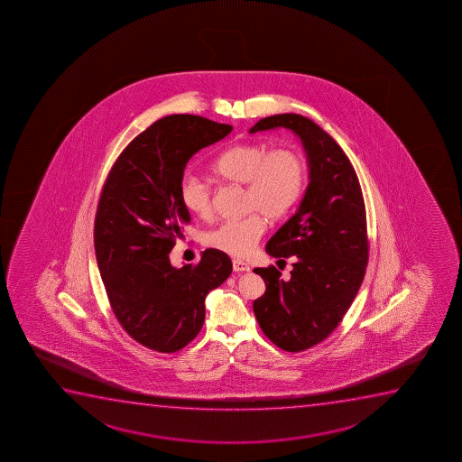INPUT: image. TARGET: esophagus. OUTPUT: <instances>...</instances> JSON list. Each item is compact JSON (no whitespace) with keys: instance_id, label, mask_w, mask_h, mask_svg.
<instances>
[{"instance_id":"1","label":"esophagus","mask_w":462,"mask_h":462,"mask_svg":"<svg viewBox=\"0 0 462 462\" xmlns=\"http://www.w3.org/2000/svg\"><path fill=\"white\" fill-rule=\"evenodd\" d=\"M232 264H234L235 272H249L250 271L249 264H247V263H245V261L234 260V261H232Z\"/></svg>"}]
</instances>
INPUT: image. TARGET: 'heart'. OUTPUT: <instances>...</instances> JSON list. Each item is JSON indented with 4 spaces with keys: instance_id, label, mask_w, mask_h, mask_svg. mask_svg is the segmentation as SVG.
<instances>
[{
    "instance_id": "obj_1",
    "label": "heart",
    "mask_w": 462,
    "mask_h": 462,
    "mask_svg": "<svg viewBox=\"0 0 462 462\" xmlns=\"http://www.w3.org/2000/svg\"><path fill=\"white\" fill-rule=\"evenodd\" d=\"M217 178L245 185V210L239 219H228L206 234V245L234 256H245L264 232V217L271 221L288 215L303 193L306 167L291 148L264 143H238L221 152L212 163ZM180 201L198 217L212 215V187L198 174L180 182Z\"/></svg>"
}]
</instances>
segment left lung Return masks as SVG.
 Wrapping results in <instances>:
<instances>
[{
	"mask_svg": "<svg viewBox=\"0 0 462 462\" xmlns=\"http://www.w3.org/2000/svg\"><path fill=\"white\" fill-rule=\"evenodd\" d=\"M289 128L303 142L310 185L299 210L266 245L273 258H293L291 277L256 267L266 292L254 301L260 328L273 345L300 353L331 336L349 310L368 264L364 193L354 167L326 131L300 115L258 120L250 133Z\"/></svg>",
	"mask_w": 462,
	"mask_h": 462,
	"instance_id": "obj_1",
	"label": "left lung"
}]
</instances>
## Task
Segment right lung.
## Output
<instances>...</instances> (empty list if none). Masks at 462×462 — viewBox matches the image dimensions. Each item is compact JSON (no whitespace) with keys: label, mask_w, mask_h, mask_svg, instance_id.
I'll return each mask as SVG.
<instances>
[{"label":"right lung","mask_w":462,"mask_h":462,"mask_svg":"<svg viewBox=\"0 0 462 462\" xmlns=\"http://www.w3.org/2000/svg\"><path fill=\"white\" fill-rule=\"evenodd\" d=\"M230 131L201 116L156 120L120 152L100 193L94 249L105 291L126 334L152 351L187 346L204 325L207 293L232 273L221 250L180 269L169 256L190 223L180 201L187 162Z\"/></svg>","instance_id":"right-lung-1"}]
</instances>
